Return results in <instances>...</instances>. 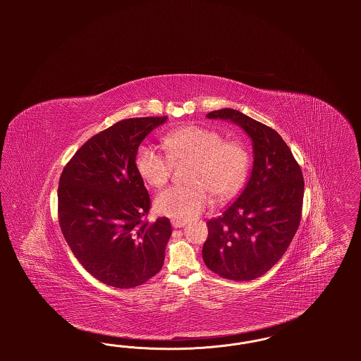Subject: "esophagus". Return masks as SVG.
Returning a JSON list of instances; mask_svg holds the SVG:
<instances>
[{
	"mask_svg": "<svg viewBox=\"0 0 361 361\" xmlns=\"http://www.w3.org/2000/svg\"><path fill=\"white\" fill-rule=\"evenodd\" d=\"M187 224L185 221H178V219H172V226L174 228H181V227H184Z\"/></svg>",
	"mask_w": 361,
	"mask_h": 361,
	"instance_id": "1",
	"label": "esophagus"
}]
</instances>
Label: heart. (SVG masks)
Segmentation results:
<instances>
[{
	"label": "heart",
	"mask_w": 361,
	"mask_h": 361,
	"mask_svg": "<svg viewBox=\"0 0 361 361\" xmlns=\"http://www.w3.org/2000/svg\"><path fill=\"white\" fill-rule=\"evenodd\" d=\"M169 153L145 145L137 150V169L154 188L164 187L173 172V164L192 162L190 187H172L155 199L158 214L178 221L196 218L209 202L211 193L227 200L240 192L249 174L250 155L238 142H226L224 135L200 126L174 130L164 137Z\"/></svg>",
	"instance_id": "heart-1"
}]
</instances>
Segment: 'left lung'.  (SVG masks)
Segmentation results:
<instances>
[{"label": "left lung", "mask_w": 361, "mask_h": 361, "mask_svg": "<svg viewBox=\"0 0 361 361\" xmlns=\"http://www.w3.org/2000/svg\"><path fill=\"white\" fill-rule=\"evenodd\" d=\"M208 119L240 126L253 143V169L238 199L207 222L203 259L214 274L235 281L267 274L283 257L302 218L305 181L290 147L274 128L240 111H212Z\"/></svg>", "instance_id": "1"}]
</instances>
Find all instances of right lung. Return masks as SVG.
I'll return each instance as SVG.
<instances>
[{
    "mask_svg": "<svg viewBox=\"0 0 361 361\" xmlns=\"http://www.w3.org/2000/svg\"><path fill=\"white\" fill-rule=\"evenodd\" d=\"M159 118L118 121L85 142L59 178L58 218L75 258L92 276L133 288L157 275L172 234L168 218L142 221L152 206L137 173V147Z\"/></svg>",
    "mask_w": 361,
    "mask_h": 361,
    "instance_id": "right-lung-1",
    "label": "right lung"
}]
</instances>
